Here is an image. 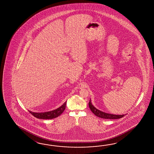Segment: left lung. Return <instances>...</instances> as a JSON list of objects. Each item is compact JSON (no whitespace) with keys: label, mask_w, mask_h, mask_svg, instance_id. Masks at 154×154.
I'll list each match as a JSON object with an SVG mask.
<instances>
[{"label":"left lung","mask_w":154,"mask_h":154,"mask_svg":"<svg viewBox=\"0 0 154 154\" xmlns=\"http://www.w3.org/2000/svg\"><path fill=\"white\" fill-rule=\"evenodd\" d=\"M88 106H89L90 109H91L92 112H93V113L96 115V116H97L98 117H100V118H103V119H119V118H122L125 116V115H112V114L107 113H105L97 109V108H95V107L92 105L91 100H90V101L88 103Z\"/></svg>","instance_id":"1"}]
</instances>
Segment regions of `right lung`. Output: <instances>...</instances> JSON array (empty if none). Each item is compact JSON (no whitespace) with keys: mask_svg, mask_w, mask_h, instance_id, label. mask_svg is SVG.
Masks as SVG:
<instances>
[{"mask_svg":"<svg viewBox=\"0 0 154 154\" xmlns=\"http://www.w3.org/2000/svg\"><path fill=\"white\" fill-rule=\"evenodd\" d=\"M66 101L60 107L55 110L51 111L46 112H42V113H36L30 111L29 113L35 117L37 118L42 119H51L53 118H56L61 115L66 108Z\"/></svg>","mask_w":154,"mask_h":154,"instance_id":"1","label":"right lung"}]
</instances>
